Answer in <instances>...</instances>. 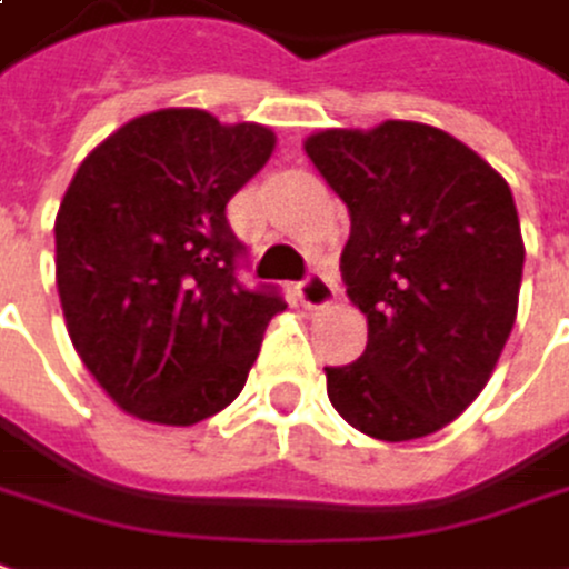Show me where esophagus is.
I'll list each match as a JSON object with an SVG mask.
<instances>
[{
    "mask_svg": "<svg viewBox=\"0 0 569 569\" xmlns=\"http://www.w3.org/2000/svg\"><path fill=\"white\" fill-rule=\"evenodd\" d=\"M299 299L305 308H315V311H320V308H330V305L336 301L333 280H330L327 273H311V277L299 286Z\"/></svg>",
    "mask_w": 569,
    "mask_h": 569,
    "instance_id": "34e87169",
    "label": "esophagus"
}]
</instances>
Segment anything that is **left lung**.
<instances>
[{
    "mask_svg": "<svg viewBox=\"0 0 569 569\" xmlns=\"http://www.w3.org/2000/svg\"><path fill=\"white\" fill-rule=\"evenodd\" d=\"M305 152L349 204L342 280L367 317L358 361L327 396L370 439L442 430L482 392L517 320L523 236L511 187L439 127L317 130Z\"/></svg>",
    "mask_w": 569,
    "mask_h": 569,
    "instance_id": "left-lung-1",
    "label": "left lung"
}]
</instances>
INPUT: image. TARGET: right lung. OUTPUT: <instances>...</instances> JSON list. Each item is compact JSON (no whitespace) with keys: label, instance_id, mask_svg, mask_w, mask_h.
Masks as SVG:
<instances>
[{"label":"right lung","instance_id":"add662e5","mask_svg":"<svg viewBox=\"0 0 569 569\" xmlns=\"http://www.w3.org/2000/svg\"><path fill=\"white\" fill-rule=\"evenodd\" d=\"M264 123L161 108L118 127L56 218V283L83 367L127 415L192 427L233 401L286 301L236 280L227 202L268 164Z\"/></svg>","mask_w":569,"mask_h":569}]
</instances>
